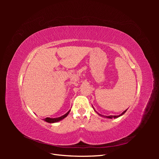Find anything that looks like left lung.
Returning <instances> with one entry per match:
<instances>
[{"mask_svg":"<svg viewBox=\"0 0 159 159\" xmlns=\"http://www.w3.org/2000/svg\"><path fill=\"white\" fill-rule=\"evenodd\" d=\"M92 106H93V105H92ZM93 109H94L96 113H98V114L99 115V116H102V117H105V118H107V119H113V118L115 119V118H118V117H119L122 116V115H123V114L125 113V112L127 111V109H126L125 111H123V112L121 114H120V115H109V116H105V115H101V114H99V113H98L97 111H96L95 109H94V107H93Z\"/></svg>","mask_w":159,"mask_h":159,"instance_id":"obj_1","label":"left lung"}]
</instances>
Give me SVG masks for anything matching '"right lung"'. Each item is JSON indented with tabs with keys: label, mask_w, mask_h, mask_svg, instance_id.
I'll return each mask as SVG.
<instances>
[{
	"label": "right lung",
	"mask_w": 159,
	"mask_h": 159,
	"mask_svg": "<svg viewBox=\"0 0 159 159\" xmlns=\"http://www.w3.org/2000/svg\"><path fill=\"white\" fill-rule=\"evenodd\" d=\"M70 110H69L68 112H67L65 115H62V116L60 117H57V118H50V117H46L45 119H44V121L47 122V123H57L58 122L60 121H61V120L64 119L65 117H66L67 116H68V115L69 114V113L70 112Z\"/></svg>",
	"instance_id": "right-lung-1"
}]
</instances>
